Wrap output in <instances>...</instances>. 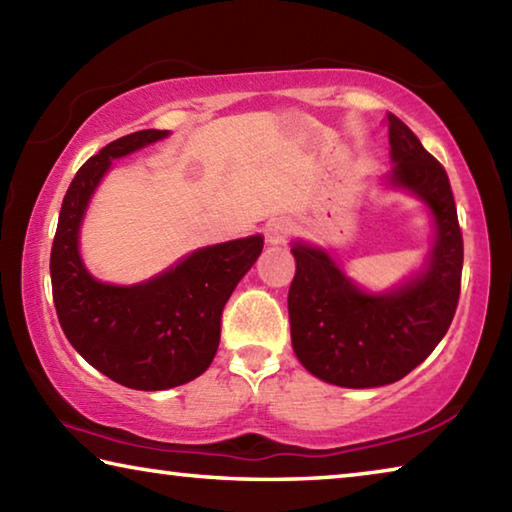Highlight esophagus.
I'll list each match as a JSON object with an SVG mask.
<instances>
[{"label": "esophagus", "instance_id": "1", "mask_svg": "<svg viewBox=\"0 0 512 512\" xmlns=\"http://www.w3.org/2000/svg\"><path fill=\"white\" fill-rule=\"evenodd\" d=\"M289 223L284 219H273L266 223V241L268 244H282L289 235Z\"/></svg>", "mask_w": 512, "mask_h": 512}]
</instances>
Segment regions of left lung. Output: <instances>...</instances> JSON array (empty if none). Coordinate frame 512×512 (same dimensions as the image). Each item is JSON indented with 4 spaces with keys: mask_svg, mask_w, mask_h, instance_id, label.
I'll return each mask as SVG.
<instances>
[{
    "mask_svg": "<svg viewBox=\"0 0 512 512\" xmlns=\"http://www.w3.org/2000/svg\"><path fill=\"white\" fill-rule=\"evenodd\" d=\"M393 169L381 185L427 207L433 239L424 262L386 291L359 287L327 248L291 241V345L311 375L343 388L400 381L443 341L461 293L463 237L449 178L418 137L388 115Z\"/></svg>",
    "mask_w": 512,
    "mask_h": 512,
    "instance_id": "8db88e82",
    "label": "left lung"
}]
</instances>
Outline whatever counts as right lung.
<instances>
[{"label": "right lung", "instance_id": "1", "mask_svg": "<svg viewBox=\"0 0 512 512\" xmlns=\"http://www.w3.org/2000/svg\"><path fill=\"white\" fill-rule=\"evenodd\" d=\"M169 135L137 131L92 155L67 189L51 246V289L67 341L92 368L135 391H167L210 368L225 302L264 248L262 235L196 248L137 284L101 282L88 271L81 225L112 160Z\"/></svg>", "mask_w": 512, "mask_h": 512}]
</instances>
